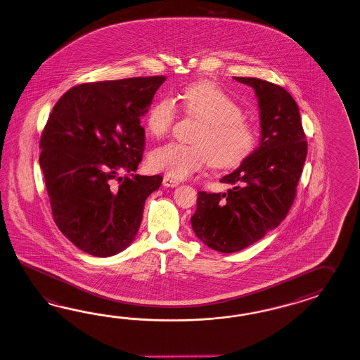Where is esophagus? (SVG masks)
Here are the masks:
<instances>
[{
	"instance_id": "obj_1",
	"label": "esophagus",
	"mask_w": 360,
	"mask_h": 360,
	"mask_svg": "<svg viewBox=\"0 0 360 360\" xmlns=\"http://www.w3.org/2000/svg\"><path fill=\"white\" fill-rule=\"evenodd\" d=\"M163 185L168 186V188H175V186L179 185V181L175 180V179H172V177H169V176H165L163 177Z\"/></svg>"
}]
</instances>
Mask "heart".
<instances>
[{
  "mask_svg": "<svg viewBox=\"0 0 360 360\" xmlns=\"http://www.w3.org/2000/svg\"><path fill=\"white\" fill-rule=\"evenodd\" d=\"M186 115L201 121L195 145L177 142L155 148L148 158L150 167L174 179H185L203 166L229 169L247 160L257 146V130L244 119L239 103L219 86L197 82L179 95ZM177 108L172 99L162 98L146 116V130L155 139L167 136L176 120Z\"/></svg>",
  "mask_w": 360,
  "mask_h": 360,
  "instance_id": "b5f03b06",
  "label": "heart"
}]
</instances>
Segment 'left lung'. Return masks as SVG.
I'll use <instances>...</instances> for the list:
<instances>
[{"label":"left lung","instance_id":"1","mask_svg":"<svg viewBox=\"0 0 360 360\" xmlns=\"http://www.w3.org/2000/svg\"><path fill=\"white\" fill-rule=\"evenodd\" d=\"M255 89L261 142L253 154L221 183L226 193L198 192L191 218L197 238L209 248L233 253L279 226L294 203L308 145L294 98L276 83L233 77Z\"/></svg>","mask_w":360,"mask_h":360}]
</instances>
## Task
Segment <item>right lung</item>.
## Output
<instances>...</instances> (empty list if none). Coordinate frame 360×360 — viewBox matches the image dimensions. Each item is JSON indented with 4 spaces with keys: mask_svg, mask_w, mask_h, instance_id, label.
Listing matches in <instances>:
<instances>
[{
    "mask_svg": "<svg viewBox=\"0 0 360 360\" xmlns=\"http://www.w3.org/2000/svg\"><path fill=\"white\" fill-rule=\"evenodd\" d=\"M165 75L81 83L56 103L39 163L57 227L75 247L110 257L139 232L160 175H134L145 150L141 117ZM121 170L129 176L117 178Z\"/></svg>",
    "mask_w": 360,
    "mask_h": 360,
    "instance_id": "1",
    "label": "right lung"
}]
</instances>
